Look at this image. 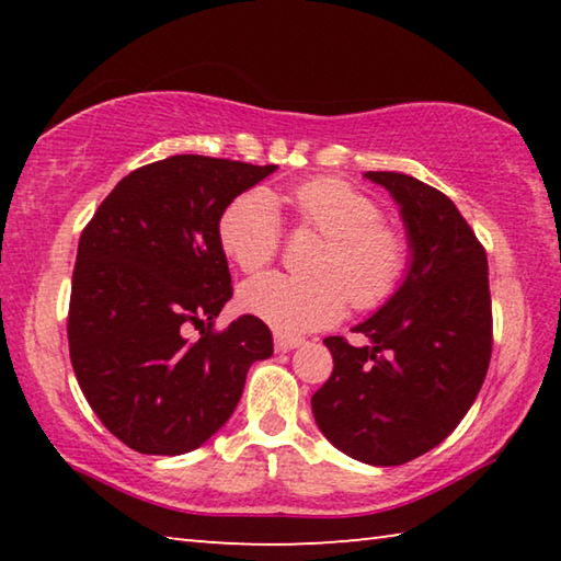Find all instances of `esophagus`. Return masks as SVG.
Segmentation results:
<instances>
[{"mask_svg": "<svg viewBox=\"0 0 561 561\" xmlns=\"http://www.w3.org/2000/svg\"><path fill=\"white\" fill-rule=\"evenodd\" d=\"M304 341L299 336H289V334H274V348L277 351H291L301 346Z\"/></svg>", "mask_w": 561, "mask_h": 561, "instance_id": "1", "label": "esophagus"}]
</instances>
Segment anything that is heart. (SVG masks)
<instances>
[{"label": "heart", "instance_id": "1", "mask_svg": "<svg viewBox=\"0 0 561 561\" xmlns=\"http://www.w3.org/2000/svg\"><path fill=\"white\" fill-rule=\"evenodd\" d=\"M277 203L291 207L294 225L324 237L311 252L307 277L262 274L240 291L242 307L279 331H311L358 311L381 309L403 287L411 247L396 225L381 220L371 197L339 178H311L287 195L250 190L225 207L217 222L222 252L244 274L267 267L279 254Z\"/></svg>", "mask_w": 561, "mask_h": 561}]
</instances>
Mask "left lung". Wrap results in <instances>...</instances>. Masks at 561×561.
I'll use <instances>...</instances> for the list:
<instances>
[{
  "label": "left lung",
  "mask_w": 561,
  "mask_h": 561,
  "mask_svg": "<svg viewBox=\"0 0 561 561\" xmlns=\"http://www.w3.org/2000/svg\"><path fill=\"white\" fill-rule=\"evenodd\" d=\"M401 205L411 270L396 297L344 336L329 381L311 396L321 433L368 465H403L458 428L480 393L492 354L485 247L448 195L403 173H366Z\"/></svg>",
  "instance_id": "8db88e82"
}]
</instances>
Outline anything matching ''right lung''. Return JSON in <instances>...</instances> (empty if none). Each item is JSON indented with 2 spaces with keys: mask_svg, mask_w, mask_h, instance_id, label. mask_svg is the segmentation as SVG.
Returning a JSON list of instances; mask_svg holds the SVG:
<instances>
[{
  "mask_svg": "<svg viewBox=\"0 0 561 561\" xmlns=\"http://www.w3.org/2000/svg\"><path fill=\"white\" fill-rule=\"evenodd\" d=\"M277 165L170 156L133 170L83 227L69 301L71 366L101 423L144 455H183L227 423L272 331L215 329L232 277L217 240L227 205ZM202 329L197 340L186 334Z\"/></svg>",
  "mask_w": 561,
  "mask_h": 561,
  "instance_id": "right-lung-1",
  "label": "right lung"
}]
</instances>
